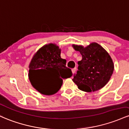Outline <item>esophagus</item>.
<instances>
[{
	"label": "esophagus",
	"instance_id": "1",
	"mask_svg": "<svg viewBox=\"0 0 129 129\" xmlns=\"http://www.w3.org/2000/svg\"><path fill=\"white\" fill-rule=\"evenodd\" d=\"M76 68H74V69H72V73L73 74H75V72H76Z\"/></svg>",
	"mask_w": 129,
	"mask_h": 129
}]
</instances>
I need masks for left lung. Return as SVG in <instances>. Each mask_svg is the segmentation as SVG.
Listing matches in <instances>:
<instances>
[{"instance_id": "8db88e82", "label": "left lung", "mask_w": 129, "mask_h": 129, "mask_svg": "<svg viewBox=\"0 0 129 129\" xmlns=\"http://www.w3.org/2000/svg\"><path fill=\"white\" fill-rule=\"evenodd\" d=\"M72 47L82 56L72 81L79 89L85 92L96 91L103 88L114 71L113 61L109 53L97 43L85 47L75 44Z\"/></svg>"}]
</instances>
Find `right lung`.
<instances>
[{"mask_svg": "<svg viewBox=\"0 0 129 129\" xmlns=\"http://www.w3.org/2000/svg\"><path fill=\"white\" fill-rule=\"evenodd\" d=\"M61 49L50 43L35 53L29 64L28 78L33 87L42 94L52 95L60 89L63 80L72 76L66 66V60L61 58ZM47 72L51 73L50 75ZM41 78H44L42 80Z\"/></svg>", "mask_w": 129, "mask_h": 129, "instance_id": "obj_1", "label": "right lung"}]
</instances>
